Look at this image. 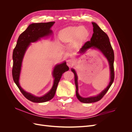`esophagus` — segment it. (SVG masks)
<instances>
[{
    "label": "esophagus",
    "instance_id": "esophagus-1",
    "mask_svg": "<svg viewBox=\"0 0 132 132\" xmlns=\"http://www.w3.org/2000/svg\"><path fill=\"white\" fill-rule=\"evenodd\" d=\"M74 60L73 59H72V58H70V59H68L67 61V65H68L69 67L72 66L74 64Z\"/></svg>",
    "mask_w": 132,
    "mask_h": 132
}]
</instances>
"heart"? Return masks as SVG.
<instances>
[{"label":"heart","mask_w":132,"mask_h":132,"mask_svg":"<svg viewBox=\"0 0 132 132\" xmlns=\"http://www.w3.org/2000/svg\"><path fill=\"white\" fill-rule=\"evenodd\" d=\"M89 32L86 28L82 26H74L66 28L61 32L60 37L63 41L71 42L76 38L84 40L88 36Z\"/></svg>","instance_id":"1"}]
</instances>
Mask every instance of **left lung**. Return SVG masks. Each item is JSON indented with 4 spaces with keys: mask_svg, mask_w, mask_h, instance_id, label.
<instances>
[{
    "mask_svg": "<svg viewBox=\"0 0 132 132\" xmlns=\"http://www.w3.org/2000/svg\"><path fill=\"white\" fill-rule=\"evenodd\" d=\"M93 25V31L94 33L91 38L90 41H87L82 46L80 50V52L84 53L90 48H97L101 51L102 53L105 55V56L109 62L110 71H111V80L109 83V85L107 87V88L102 91V93L98 95L95 97H90L88 98L81 97L78 94V77L75 71L71 69V70L73 71L75 75V84L76 86V96L79 100L81 102L89 103L95 102L100 100L104 96L108 90H109L110 87L112 84L114 79V52L112 47L111 46L110 39L107 35L102 31L100 27L95 22H92Z\"/></svg>",
    "mask_w": 132,
    "mask_h": 132,
    "instance_id": "1",
    "label": "left lung"
}]
</instances>
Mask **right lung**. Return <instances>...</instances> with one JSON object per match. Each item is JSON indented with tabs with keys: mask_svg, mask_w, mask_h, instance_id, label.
I'll list each match as a JSON object with an SVG mask.
<instances>
[{
	"mask_svg": "<svg viewBox=\"0 0 132 132\" xmlns=\"http://www.w3.org/2000/svg\"><path fill=\"white\" fill-rule=\"evenodd\" d=\"M54 23V22L34 23L30 25L26 30L19 36L16 45L13 51V65L12 69L13 80L22 95L27 100L33 102H45L53 98L55 95L58 82L63 74L69 70V67L67 65L65 62L60 64L55 67L53 71V75L54 78L53 86L48 93L42 97H36L31 94L26 93L19 85V80L21 70V63L27 47L30 45L31 42L37 41L41 38L51 34L52 31L50 29Z\"/></svg>",
	"mask_w": 132,
	"mask_h": 132,
	"instance_id": "add662e5",
	"label": "right lung"
}]
</instances>
